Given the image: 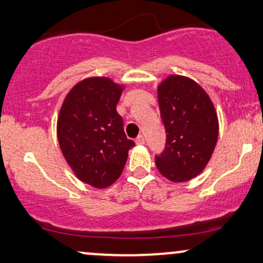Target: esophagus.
I'll return each instance as SVG.
<instances>
[{
	"instance_id": "34e87169",
	"label": "esophagus",
	"mask_w": 263,
	"mask_h": 263,
	"mask_svg": "<svg viewBox=\"0 0 263 263\" xmlns=\"http://www.w3.org/2000/svg\"><path fill=\"white\" fill-rule=\"evenodd\" d=\"M136 144H144V138H143V136L140 135L137 138H136Z\"/></svg>"
}]
</instances>
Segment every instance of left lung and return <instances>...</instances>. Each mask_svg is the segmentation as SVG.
Wrapping results in <instances>:
<instances>
[{
    "instance_id": "obj_1",
    "label": "left lung",
    "mask_w": 263,
    "mask_h": 263,
    "mask_svg": "<svg viewBox=\"0 0 263 263\" xmlns=\"http://www.w3.org/2000/svg\"><path fill=\"white\" fill-rule=\"evenodd\" d=\"M157 93L167 140L156 165L171 182H186L210 161L219 136L218 114L206 91L190 78L170 75Z\"/></svg>"
}]
</instances>
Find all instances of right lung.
<instances>
[{
	"mask_svg": "<svg viewBox=\"0 0 263 263\" xmlns=\"http://www.w3.org/2000/svg\"><path fill=\"white\" fill-rule=\"evenodd\" d=\"M123 89L110 78H86L71 87L60 107V149L75 177L93 188H107L119 179L135 146L116 111Z\"/></svg>",
	"mask_w": 263,
	"mask_h": 263,
	"instance_id": "right-lung-1",
	"label": "right lung"
}]
</instances>
